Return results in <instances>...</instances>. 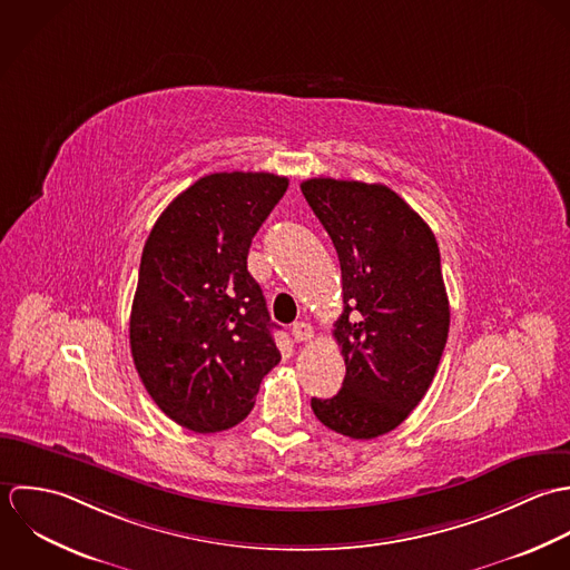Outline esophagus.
<instances>
[{"label":"esophagus","mask_w":570,"mask_h":570,"mask_svg":"<svg viewBox=\"0 0 570 570\" xmlns=\"http://www.w3.org/2000/svg\"><path fill=\"white\" fill-rule=\"evenodd\" d=\"M293 337H295V342H311L313 340V326L306 324V322L293 324Z\"/></svg>","instance_id":"1"}]
</instances>
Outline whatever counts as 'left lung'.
Instances as JSON below:
<instances>
[{
  "label": "left lung",
  "instance_id": "obj_1",
  "mask_svg": "<svg viewBox=\"0 0 570 570\" xmlns=\"http://www.w3.org/2000/svg\"><path fill=\"white\" fill-rule=\"evenodd\" d=\"M302 194L342 264L335 322L345 379L313 399L333 432L370 441L399 428L430 390L450 333L441 253L428 223L390 187L311 178Z\"/></svg>",
  "mask_w": 570,
  "mask_h": 570
}]
</instances>
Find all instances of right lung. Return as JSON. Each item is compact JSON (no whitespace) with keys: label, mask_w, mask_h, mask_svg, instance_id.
Segmentation results:
<instances>
[{"label":"right lung","mask_w":570,"mask_h":570,"mask_svg":"<svg viewBox=\"0 0 570 570\" xmlns=\"http://www.w3.org/2000/svg\"><path fill=\"white\" fill-rule=\"evenodd\" d=\"M286 189L288 178L266 171L205 176L171 200L145 242L131 356L154 403L191 432L244 421L282 358L246 257Z\"/></svg>","instance_id":"obj_1"}]
</instances>
